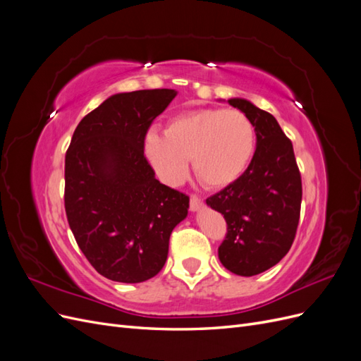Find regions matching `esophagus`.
Wrapping results in <instances>:
<instances>
[{
    "mask_svg": "<svg viewBox=\"0 0 361 361\" xmlns=\"http://www.w3.org/2000/svg\"><path fill=\"white\" fill-rule=\"evenodd\" d=\"M202 206H203V199L197 197V195H191V199H190V209H191V211H199Z\"/></svg>",
    "mask_w": 361,
    "mask_h": 361,
    "instance_id": "obj_1",
    "label": "esophagus"
}]
</instances>
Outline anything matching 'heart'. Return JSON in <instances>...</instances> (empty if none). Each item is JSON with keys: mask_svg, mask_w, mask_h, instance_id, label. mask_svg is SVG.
<instances>
[{"mask_svg": "<svg viewBox=\"0 0 361 361\" xmlns=\"http://www.w3.org/2000/svg\"><path fill=\"white\" fill-rule=\"evenodd\" d=\"M256 146L255 126L238 110L200 108L173 117L166 134L150 130L145 149L166 182L180 180L191 158L194 174L207 187L231 185L247 170Z\"/></svg>", "mask_w": 361, "mask_h": 361, "instance_id": "b5f03b06", "label": "heart"}]
</instances>
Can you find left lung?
I'll return each instance as SVG.
<instances>
[{
    "label": "left lung",
    "instance_id": "left-lung-1",
    "mask_svg": "<svg viewBox=\"0 0 361 361\" xmlns=\"http://www.w3.org/2000/svg\"><path fill=\"white\" fill-rule=\"evenodd\" d=\"M255 126L256 152L247 170L206 199L221 212L227 233L218 247L220 262L233 274H260L288 255L297 235L302 185L292 141L276 117L245 99H228Z\"/></svg>",
    "mask_w": 361,
    "mask_h": 361
}]
</instances>
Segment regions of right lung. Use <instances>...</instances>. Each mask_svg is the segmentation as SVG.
I'll list each match as a JSON object with an SVG mask.
<instances>
[{
  "instance_id": "right-lung-1",
  "label": "right lung",
  "mask_w": 361,
  "mask_h": 361,
  "mask_svg": "<svg viewBox=\"0 0 361 361\" xmlns=\"http://www.w3.org/2000/svg\"><path fill=\"white\" fill-rule=\"evenodd\" d=\"M176 92L118 93L76 126L64 159V209L87 260L120 283L155 277L190 197L155 179L145 157L152 122Z\"/></svg>"
}]
</instances>
